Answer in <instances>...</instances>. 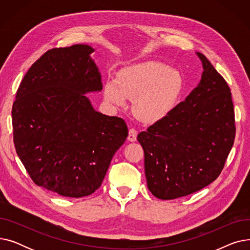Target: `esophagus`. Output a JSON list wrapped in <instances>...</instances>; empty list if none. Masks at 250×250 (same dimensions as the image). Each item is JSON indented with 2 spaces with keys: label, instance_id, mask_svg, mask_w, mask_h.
<instances>
[{
  "label": "esophagus",
  "instance_id": "34e87169",
  "mask_svg": "<svg viewBox=\"0 0 250 250\" xmlns=\"http://www.w3.org/2000/svg\"><path fill=\"white\" fill-rule=\"evenodd\" d=\"M137 135H138L137 130H136L135 128H130V129L128 130L127 140H128L129 142H135V141H137Z\"/></svg>",
  "mask_w": 250,
  "mask_h": 250
}]
</instances>
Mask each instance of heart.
I'll list each match as a JSON object with an SVG mask.
<instances>
[{
    "mask_svg": "<svg viewBox=\"0 0 250 250\" xmlns=\"http://www.w3.org/2000/svg\"><path fill=\"white\" fill-rule=\"evenodd\" d=\"M183 88L185 80L178 71L160 62L147 61L121 70L116 80H107L104 95L115 105H125L126 98L135 99L137 117L154 124L175 108Z\"/></svg>",
    "mask_w": 250,
    "mask_h": 250,
    "instance_id": "heart-1",
    "label": "heart"
}]
</instances>
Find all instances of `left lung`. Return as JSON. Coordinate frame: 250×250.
<instances>
[{"mask_svg":"<svg viewBox=\"0 0 250 250\" xmlns=\"http://www.w3.org/2000/svg\"><path fill=\"white\" fill-rule=\"evenodd\" d=\"M198 87L161 121L138 135L149 190L173 200L208 186L222 172L235 139L231 90L201 52Z\"/></svg>","mask_w":250,"mask_h":250,"instance_id":"8db88e82","label":"left lung"}]
</instances>
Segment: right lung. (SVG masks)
<instances>
[{
    "instance_id": "obj_1",
    "label": "right lung",
    "mask_w": 250,
    "mask_h": 250,
    "mask_svg": "<svg viewBox=\"0 0 250 250\" xmlns=\"http://www.w3.org/2000/svg\"><path fill=\"white\" fill-rule=\"evenodd\" d=\"M86 44L52 48L24 76L12 108L17 155L36 186L67 198L98 189L127 137L121 117L95 111L85 93L102 90Z\"/></svg>"
}]
</instances>
